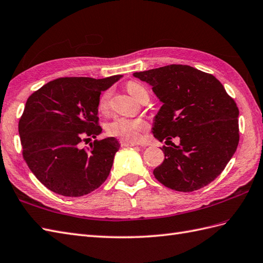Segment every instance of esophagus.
I'll return each instance as SVG.
<instances>
[{
    "label": "esophagus",
    "mask_w": 263,
    "mask_h": 263,
    "mask_svg": "<svg viewBox=\"0 0 263 263\" xmlns=\"http://www.w3.org/2000/svg\"><path fill=\"white\" fill-rule=\"evenodd\" d=\"M121 146H134V145H138L137 142H132V141H127V140H121L120 141Z\"/></svg>",
    "instance_id": "esophagus-1"
}]
</instances>
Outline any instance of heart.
Instances as JSON below:
<instances>
[{
  "label": "heart",
  "instance_id": "b5f03b06",
  "mask_svg": "<svg viewBox=\"0 0 263 263\" xmlns=\"http://www.w3.org/2000/svg\"><path fill=\"white\" fill-rule=\"evenodd\" d=\"M131 96L139 101L140 97L146 92L144 87L137 82H129L126 85ZM110 91L104 92L99 101V110L105 111L109 104ZM147 123L142 119H129L117 117L106 124V132L113 137H118L127 141H137L146 130Z\"/></svg>",
  "mask_w": 263,
  "mask_h": 263
}]
</instances>
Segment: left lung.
Masks as SVG:
<instances>
[{
  "label": "left lung",
  "instance_id": "left-lung-1",
  "mask_svg": "<svg viewBox=\"0 0 263 263\" xmlns=\"http://www.w3.org/2000/svg\"><path fill=\"white\" fill-rule=\"evenodd\" d=\"M152 86L162 102L152 133L162 142L164 160L153 170L160 183L191 192L211 183L224 170L239 143V109L212 74L171 64L133 73Z\"/></svg>",
  "mask_w": 263,
  "mask_h": 263
}]
</instances>
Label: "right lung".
<instances>
[{"label":"right lung","mask_w":263,"mask_h":263,"mask_svg":"<svg viewBox=\"0 0 263 263\" xmlns=\"http://www.w3.org/2000/svg\"><path fill=\"white\" fill-rule=\"evenodd\" d=\"M122 77L60 78L29 97L18 122L23 158L49 190L82 197L109 177L119 141L96 140L89 150L81 142L102 132L98 125L100 94Z\"/></svg>","instance_id":"add662e5"}]
</instances>
